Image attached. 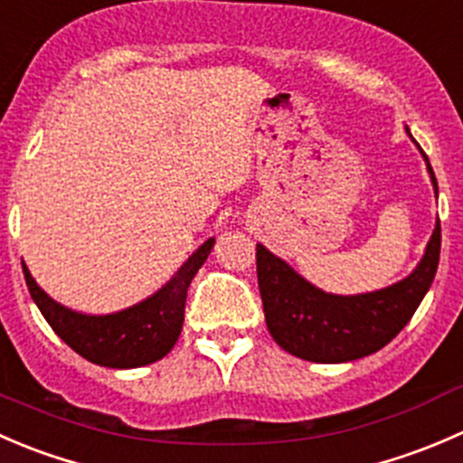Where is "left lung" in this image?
<instances>
[{
    "instance_id": "obj_1",
    "label": "left lung",
    "mask_w": 463,
    "mask_h": 463,
    "mask_svg": "<svg viewBox=\"0 0 463 463\" xmlns=\"http://www.w3.org/2000/svg\"><path fill=\"white\" fill-rule=\"evenodd\" d=\"M428 162V157H425ZM432 175L434 191L437 177ZM441 251L437 222L419 268L385 290L328 295L301 279L286 260L256 245V274L269 335L281 349L310 363H349L376 354L405 328L434 281Z\"/></svg>"
}]
</instances>
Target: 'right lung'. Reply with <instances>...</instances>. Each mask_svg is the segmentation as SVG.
Returning a JSON list of instances; mask_svg holds the SVG:
<instances>
[{
  "label": "right lung",
  "mask_w": 463,
  "mask_h": 463,
  "mask_svg": "<svg viewBox=\"0 0 463 463\" xmlns=\"http://www.w3.org/2000/svg\"><path fill=\"white\" fill-rule=\"evenodd\" d=\"M213 242L216 238H209L204 245H200L198 251L189 256V260L177 269L175 277L162 290L141 304L114 315L74 313L56 304L33 281L24 263H22V269H24L26 286L40 313L65 345L100 367L132 369L157 363L175 346L182 324H184L186 292H189L191 279L198 274L207 256L212 254Z\"/></svg>",
  "instance_id": "add662e5"
}]
</instances>
